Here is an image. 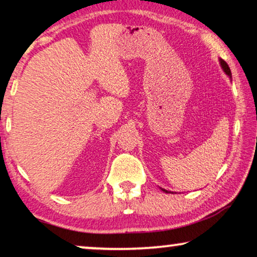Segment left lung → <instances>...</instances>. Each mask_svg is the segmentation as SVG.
<instances>
[{
    "label": "left lung",
    "instance_id": "obj_1",
    "mask_svg": "<svg viewBox=\"0 0 257 257\" xmlns=\"http://www.w3.org/2000/svg\"><path fill=\"white\" fill-rule=\"evenodd\" d=\"M218 61H219V65H221V67H222V69H223V72H224L225 74L228 75L229 78L231 79V71H230V68H229L228 63H226V62L224 61V60H222V59H219ZM161 189H162L164 192H166V194H170V192H171V191H168V190H165V189H163V188H161ZM171 194H173V192H171Z\"/></svg>",
    "mask_w": 257,
    "mask_h": 257
}]
</instances>
